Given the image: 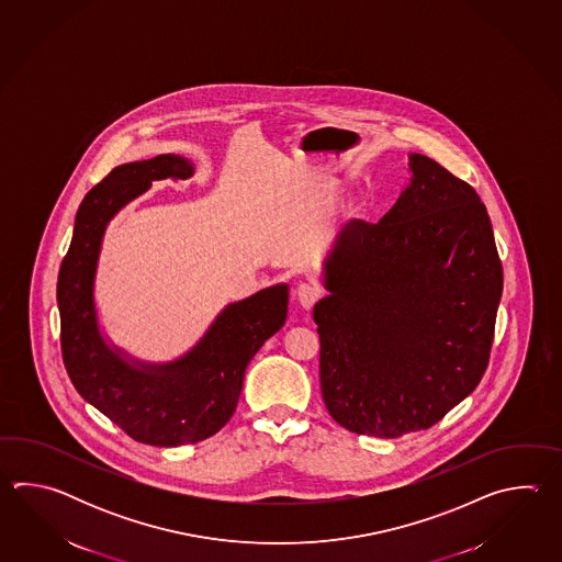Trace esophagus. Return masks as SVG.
<instances>
[{
  "label": "esophagus",
  "instance_id": "1",
  "mask_svg": "<svg viewBox=\"0 0 562 562\" xmlns=\"http://www.w3.org/2000/svg\"><path fill=\"white\" fill-rule=\"evenodd\" d=\"M323 291L322 286L315 285V283H301L297 286V299L301 303V307L311 310L319 299H322Z\"/></svg>",
  "mask_w": 562,
  "mask_h": 562
}]
</instances>
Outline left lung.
I'll use <instances>...</instances> for the list:
<instances>
[{
	"instance_id": "1",
	"label": "left lung",
	"mask_w": 562,
	"mask_h": 562,
	"mask_svg": "<svg viewBox=\"0 0 562 562\" xmlns=\"http://www.w3.org/2000/svg\"><path fill=\"white\" fill-rule=\"evenodd\" d=\"M380 223L349 221L313 319L323 402L346 430H428L488 368L502 263L476 191L424 155Z\"/></svg>"
}]
</instances>
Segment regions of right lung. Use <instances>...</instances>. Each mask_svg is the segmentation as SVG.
Here are the masks:
<instances>
[{
    "mask_svg": "<svg viewBox=\"0 0 562 562\" xmlns=\"http://www.w3.org/2000/svg\"><path fill=\"white\" fill-rule=\"evenodd\" d=\"M191 175V162L175 155L114 168L80 204L58 276L61 358L74 387L132 440L150 446L201 442L221 430L235 414L249 361L286 317L289 289L276 285L228 305L172 363L132 366L106 346L92 286L108 221L153 180Z\"/></svg>",
    "mask_w": 562,
    "mask_h": 562,
    "instance_id": "add662e5",
    "label": "right lung"
}]
</instances>
